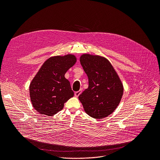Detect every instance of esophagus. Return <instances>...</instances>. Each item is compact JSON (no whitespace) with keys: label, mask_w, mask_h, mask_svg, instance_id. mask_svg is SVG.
Here are the masks:
<instances>
[{"label":"esophagus","mask_w":160,"mask_h":160,"mask_svg":"<svg viewBox=\"0 0 160 160\" xmlns=\"http://www.w3.org/2000/svg\"><path fill=\"white\" fill-rule=\"evenodd\" d=\"M81 93H82V89L79 90V91H78V92H76L74 93V95H75V97H78Z\"/></svg>","instance_id":"obj_1"}]
</instances>
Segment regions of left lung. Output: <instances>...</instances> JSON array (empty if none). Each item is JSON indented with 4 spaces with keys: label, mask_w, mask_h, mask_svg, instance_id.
Listing matches in <instances>:
<instances>
[{
    "label": "left lung",
    "mask_w": 160,
    "mask_h": 160,
    "mask_svg": "<svg viewBox=\"0 0 160 160\" xmlns=\"http://www.w3.org/2000/svg\"><path fill=\"white\" fill-rule=\"evenodd\" d=\"M80 64L86 73L89 86L78 97L85 112L102 119L118 106L123 92V84L112 65L106 58L83 54Z\"/></svg>",
    "instance_id": "left-lung-1"
}]
</instances>
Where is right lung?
<instances>
[{
	"label": "right lung",
	"instance_id": "right-lung-1",
	"mask_svg": "<svg viewBox=\"0 0 160 160\" xmlns=\"http://www.w3.org/2000/svg\"><path fill=\"white\" fill-rule=\"evenodd\" d=\"M76 61L74 55L68 54L52 57L41 67L29 86L32 105L40 114L53 116L74 96L70 82L65 78V74Z\"/></svg>",
	"mask_w": 160,
	"mask_h": 160
}]
</instances>
